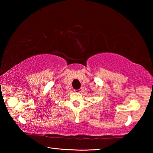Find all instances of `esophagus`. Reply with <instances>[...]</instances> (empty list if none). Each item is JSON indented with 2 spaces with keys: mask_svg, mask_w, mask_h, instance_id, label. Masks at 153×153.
I'll return each instance as SVG.
<instances>
[{
  "mask_svg": "<svg viewBox=\"0 0 153 153\" xmlns=\"http://www.w3.org/2000/svg\"><path fill=\"white\" fill-rule=\"evenodd\" d=\"M83 91L82 88H79V89H77V90H74V92H76V93H82Z\"/></svg>",
  "mask_w": 153,
  "mask_h": 153,
  "instance_id": "1",
  "label": "esophagus"
}]
</instances>
